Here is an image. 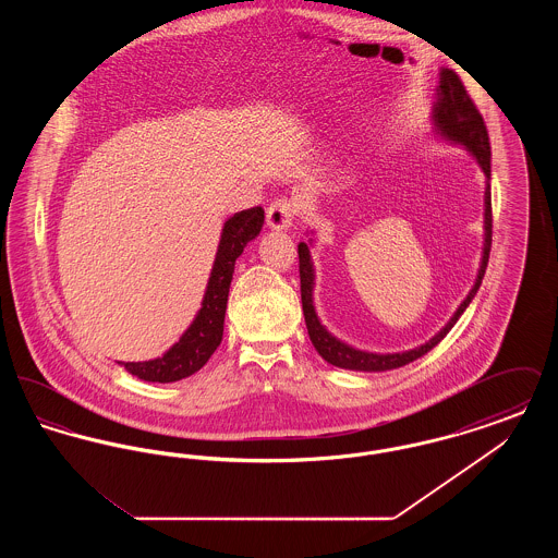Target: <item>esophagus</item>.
<instances>
[{"instance_id":"obj_1","label":"esophagus","mask_w":558,"mask_h":558,"mask_svg":"<svg viewBox=\"0 0 558 558\" xmlns=\"http://www.w3.org/2000/svg\"><path fill=\"white\" fill-rule=\"evenodd\" d=\"M296 213H299V209H296L294 201L287 198V196H280V198L271 201L269 207H267V226L271 230H287V228H291L292 219L296 217Z\"/></svg>"}]
</instances>
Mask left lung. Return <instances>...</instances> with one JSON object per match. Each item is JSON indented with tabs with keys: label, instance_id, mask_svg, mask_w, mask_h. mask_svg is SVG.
<instances>
[{
	"label": "left lung",
	"instance_id": "8db88e82",
	"mask_svg": "<svg viewBox=\"0 0 558 558\" xmlns=\"http://www.w3.org/2000/svg\"><path fill=\"white\" fill-rule=\"evenodd\" d=\"M433 119H435V125H437L439 133H444L451 142H458V144L466 146L475 155L483 173L489 180L492 178V146H489V135H487L485 121L478 112L477 105L469 96L464 83L451 69L441 71V81H439V87H437V100H435V107H433ZM489 251H492V192H489V184H487V190H485V248H483L481 269H478L477 282H475L473 291L469 292V296L462 301V305L458 307L453 318L446 324V328L439 335H435L428 343L416 347V349H410V351H403V353L380 355V353H368V351H360V349H353V347L341 343L339 339H335L319 324L316 310H314V301H312L314 267H312L307 244L301 242L299 244L301 303H303V316H305V324H307V332H310L312 343L328 364L345 368V371H393V368H401V366L418 360L421 355H425L426 351H430L450 332L453 324L464 314V310L469 307V303L477 294L481 280H483L485 269H487V262H489Z\"/></svg>",
	"mask_w": 558,
	"mask_h": 558
}]
</instances>
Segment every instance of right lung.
<instances>
[{
  "label": "right lung",
  "mask_w": 558,
  "mask_h": 558,
  "mask_svg": "<svg viewBox=\"0 0 558 558\" xmlns=\"http://www.w3.org/2000/svg\"><path fill=\"white\" fill-rule=\"evenodd\" d=\"M264 209L253 207L234 213L223 223L219 248L215 255L211 278L203 299V307L196 319L190 324L182 339L171 347L162 357L150 362H128L123 364L133 376L148 383H173L201 371L223 337V318L228 305V292L234 274V264L244 251L246 242L255 239L264 226Z\"/></svg>",
  "instance_id": "obj_1"
}]
</instances>
